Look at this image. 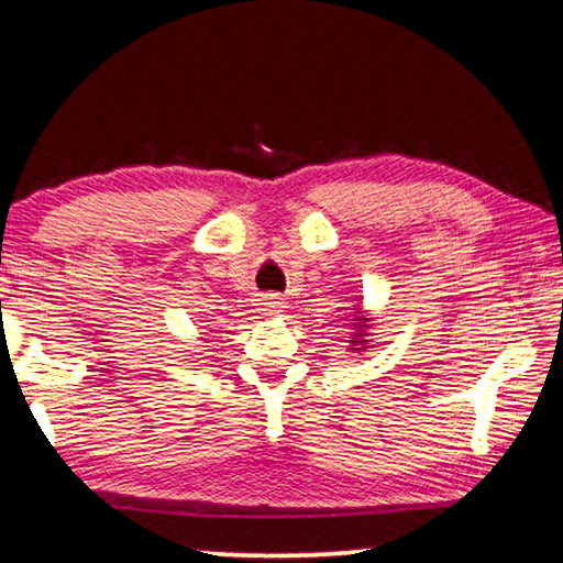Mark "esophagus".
I'll use <instances>...</instances> for the list:
<instances>
[{"mask_svg": "<svg viewBox=\"0 0 563 563\" xmlns=\"http://www.w3.org/2000/svg\"><path fill=\"white\" fill-rule=\"evenodd\" d=\"M265 310H275V308H278V302H275V298H265Z\"/></svg>", "mask_w": 563, "mask_h": 563, "instance_id": "esophagus-1", "label": "esophagus"}]
</instances>
